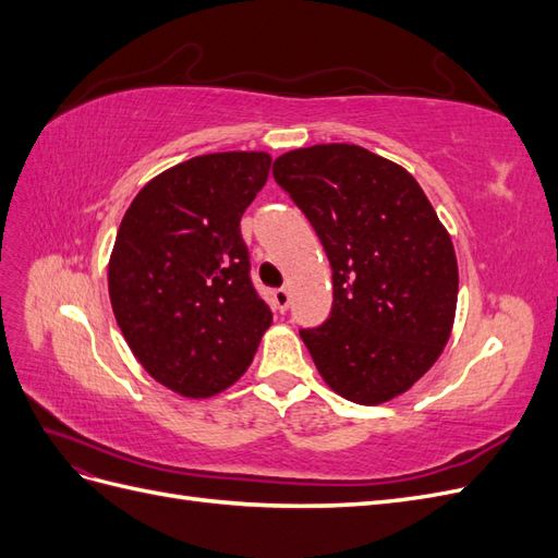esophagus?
Listing matches in <instances>:
<instances>
[{
  "label": "esophagus",
  "instance_id": "1",
  "mask_svg": "<svg viewBox=\"0 0 558 558\" xmlns=\"http://www.w3.org/2000/svg\"><path fill=\"white\" fill-rule=\"evenodd\" d=\"M272 300H275V307H277L279 312H286V310H289L291 295H289V291H286V289H277V291H272Z\"/></svg>",
  "mask_w": 558,
  "mask_h": 558
}]
</instances>
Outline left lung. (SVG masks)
I'll list each match as a JSON object with an SVG mask.
<instances>
[{"label":"left lung","mask_w":558,"mask_h":558,"mask_svg":"<svg viewBox=\"0 0 558 558\" xmlns=\"http://www.w3.org/2000/svg\"><path fill=\"white\" fill-rule=\"evenodd\" d=\"M272 174L314 226L332 267V312L300 330L318 375L359 404L402 396L440 359L459 300L447 228L416 179L356 144H314Z\"/></svg>","instance_id":"1"}]
</instances>
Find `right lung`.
Instances as JSON below:
<instances>
[{
	"label": "right lung",
	"instance_id": "obj_1",
	"mask_svg": "<svg viewBox=\"0 0 558 558\" xmlns=\"http://www.w3.org/2000/svg\"><path fill=\"white\" fill-rule=\"evenodd\" d=\"M272 156L183 160L132 199L109 258L116 324L146 373L183 398H211L251 365L272 312L248 277L240 221Z\"/></svg>",
	"mask_w": 558,
	"mask_h": 558
}]
</instances>
